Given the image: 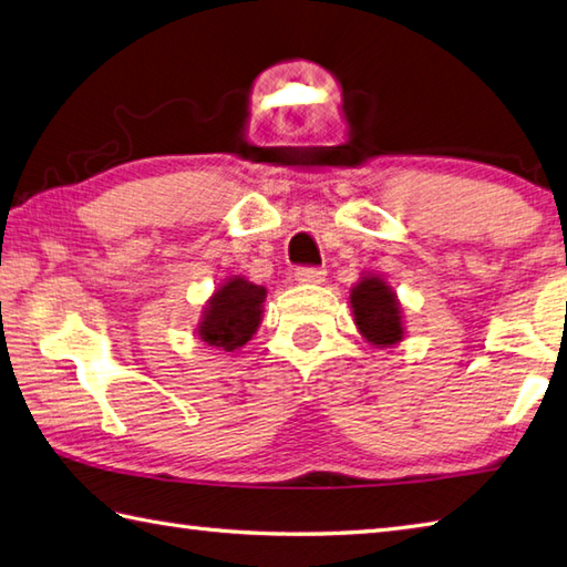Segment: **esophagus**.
I'll list each match as a JSON object with an SVG mask.
<instances>
[{
  "mask_svg": "<svg viewBox=\"0 0 567 567\" xmlns=\"http://www.w3.org/2000/svg\"><path fill=\"white\" fill-rule=\"evenodd\" d=\"M295 280L300 285H319L324 280V270H319V267H297Z\"/></svg>",
  "mask_w": 567,
  "mask_h": 567,
  "instance_id": "esophagus-1",
  "label": "esophagus"
}]
</instances>
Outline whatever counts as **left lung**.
<instances>
[{"instance_id":"1","label":"left lung","mask_w":567,"mask_h":567,"mask_svg":"<svg viewBox=\"0 0 567 567\" xmlns=\"http://www.w3.org/2000/svg\"><path fill=\"white\" fill-rule=\"evenodd\" d=\"M354 324L372 347H394L404 339L401 302L382 275L364 272L349 290Z\"/></svg>"}]
</instances>
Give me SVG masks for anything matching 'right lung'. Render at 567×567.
Listing matches in <instances>:
<instances>
[{
  "mask_svg": "<svg viewBox=\"0 0 567 567\" xmlns=\"http://www.w3.org/2000/svg\"><path fill=\"white\" fill-rule=\"evenodd\" d=\"M267 290L262 285L233 275L225 280L203 307L198 339L223 352H235L248 344L262 322V302Z\"/></svg>",
  "mask_w": 567,
  "mask_h": 567,
  "instance_id": "1",
  "label": "right lung"
}]
</instances>
